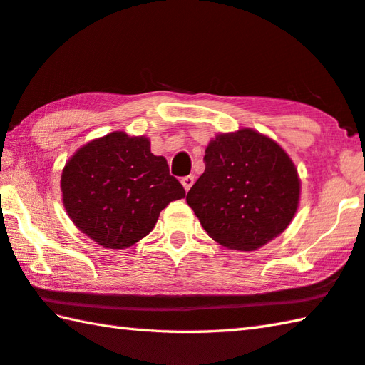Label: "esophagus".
<instances>
[{"instance_id": "esophagus-1", "label": "esophagus", "mask_w": 365, "mask_h": 365, "mask_svg": "<svg viewBox=\"0 0 365 365\" xmlns=\"http://www.w3.org/2000/svg\"><path fill=\"white\" fill-rule=\"evenodd\" d=\"M192 183H195V175H187V177L182 178V185H183L185 191H190V188L192 187Z\"/></svg>"}]
</instances>
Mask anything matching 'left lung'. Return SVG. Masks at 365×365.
<instances>
[{
  "label": "left lung",
  "instance_id": "1",
  "mask_svg": "<svg viewBox=\"0 0 365 365\" xmlns=\"http://www.w3.org/2000/svg\"><path fill=\"white\" fill-rule=\"evenodd\" d=\"M204 163L187 202L213 240L252 252L287 230L301 185L277 142L253 130L220 134L205 148Z\"/></svg>",
  "mask_w": 365,
  "mask_h": 365
}]
</instances>
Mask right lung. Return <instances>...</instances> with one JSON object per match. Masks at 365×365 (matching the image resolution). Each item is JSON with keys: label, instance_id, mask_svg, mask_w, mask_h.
<instances>
[{"label": "right lung", "instance_id": "obj_1", "mask_svg": "<svg viewBox=\"0 0 365 365\" xmlns=\"http://www.w3.org/2000/svg\"><path fill=\"white\" fill-rule=\"evenodd\" d=\"M63 204L74 225L106 248H126L153 230L160 212L185 197L166 158L145 138L110 133L78 148L61 175Z\"/></svg>", "mask_w": 365, "mask_h": 365}]
</instances>
